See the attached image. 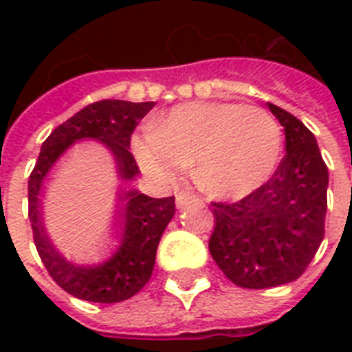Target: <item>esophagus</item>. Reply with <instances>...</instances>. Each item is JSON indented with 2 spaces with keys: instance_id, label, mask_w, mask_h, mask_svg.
Returning a JSON list of instances; mask_svg holds the SVG:
<instances>
[{
  "instance_id": "esophagus-1",
  "label": "esophagus",
  "mask_w": 352,
  "mask_h": 352,
  "mask_svg": "<svg viewBox=\"0 0 352 352\" xmlns=\"http://www.w3.org/2000/svg\"><path fill=\"white\" fill-rule=\"evenodd\" d=\"M175 199H177V207H183V206H186L188 201H194V199H196V196H194L192 192H179Z\"/></svg>"
}]
</instances>
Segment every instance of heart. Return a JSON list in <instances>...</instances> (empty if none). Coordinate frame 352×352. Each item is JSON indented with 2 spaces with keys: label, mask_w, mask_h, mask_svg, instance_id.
<instances>
[{
  "label": "heart",
  "mask_w": 352,
  "mask_h": 352,
  "mask_svg": "<svg viewBox=\"0 0 352 352\" xmlns=\"http://www.w3.org/2000/svg\"><path fill=\"white\" fill-rule=\"evenodd\" d=\"M280 151V126L267 111L228 101L179 105L133 139L148 175L175 181L194 160L196 183L224 199L249 196L267 183Z\"/></svg>",
  "instance_id": "b5f03b06"
}]
</instances>
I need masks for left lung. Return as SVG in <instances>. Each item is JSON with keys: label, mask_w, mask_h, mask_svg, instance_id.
<instances>
[{"label": "left lung", "mask_w": 352, "mask_h": 352, "mask_svg": "<svg viewBox=\"0 0 352 352\" xmlns=\"http://www.w3.org/2000/svg\"><path fill=\"white\" fill-rule=\"evenodd\" d=\"M285 128V148L272 179L236 204H213L209 252L241 288L279 287L302 275L324 239L328 168L302 120L267 103Z\"/></svg>", "instance_id": "1"}]
</instances>
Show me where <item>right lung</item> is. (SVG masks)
<instances>
[{
  "label": "right lung",
  "mask_w": 352,
  "mask_h": 352,
  "mask_svg": "<svg viewBox=\"0 0 352 352\" xmlns=\"http://www.w3.org/2000/svg\"><path fill=\"white\" fill-rule=\"evenodd\" d=\"M153 107L154 101H96L60 124L43 143L28 181V214L35 247L47 272L58 287L75 298L96 303H116L138 294L153 275L160 237L175 214V198H151L138 190H124L122 186L118 190L113 224L115 236L120 237V247L107 262L85 267L67 262L50 243L43 224L39 199L43 183L58 158L80 139L101 141L115 156L120 179L131 181L139 173L135 158L130 153L131 133Z\"/></svg>",
  "instance_id": "1"
}]
</instances>
